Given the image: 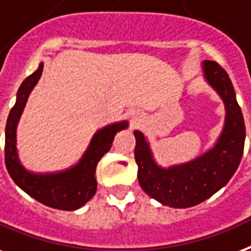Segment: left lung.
I'll list each match as a JSON object with an SVG mask.
<instances>
[{"label": "left lung", "mask_w": 251, "mask_h": 251, "mask_svg": "<svg viewBox=\"0 0 251 251\" xmlns=\"http://www.w3.org/2000/svg\"><path fill=\"white\" fill-rule=\"evenodd\" d=\"M202 70L206 81L217 91L226 110L223 133L213 149L188 163L163 168L152 159L145 135L138 130L134 131L139 185L150 198L171 208L198 205L215 195L234 175L244 154V116L232 81L219 63L204 60Z\"/></svg>", "instance_id": "1"}]
</instances>
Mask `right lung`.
<instances>
[{
	"label": "right lung",
	"mask_w": 251,
	"mask_h": 251,
	"mask_svg": "<svg viewBox=\"0 0 251 251\" xmlns=\"http://www.w3.org/2000/svg\"><path fill=\"white\" fill-rule=\"evenodd\" d=\"M43 71V63L38 70L24 80L17 93V101L11 108L5 130V164L7 172L19 188L36 201L62 210L79 209L96 194V167L99 160L112 147L114 135L127 127V121L117 122L99 130L81 160L74 167L56 174H32L25 170L18 159L15 133L19 117L32 88L35 87Z\"/></svg>",
	"instance_id": "1"
}]
</instances>
